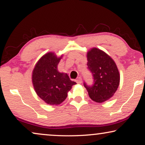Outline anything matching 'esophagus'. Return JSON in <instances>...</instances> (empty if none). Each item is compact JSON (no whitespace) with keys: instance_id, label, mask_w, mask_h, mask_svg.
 Instances as JSON below:
<instances>
[{"instance_id":"obj_1","label":"esophagus","mask_w":145,"mask_h":145,"mask_svg":"<svg viewBox=\"0 0 145 145\" xmlns=\"http://www.w3.org/2000/svg\"><path fill=\"white\" fill-rule=\"evenodd\" d=\"M82 78L81 77H79L76 79V82L78 84H81L82 83Z\"/></svg>"}]
</instances>
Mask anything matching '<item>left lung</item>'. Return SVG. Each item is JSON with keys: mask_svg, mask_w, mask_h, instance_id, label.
Masks as SVG:
<instances>
[{"mask_svg": "<svg viewBox=\"0 0 145 145\" xmlns=\"http://www.w3.org/2000/svg\"><path fill=\"white\" fill-rule=\"evenodd\" d=\"M87 66L92 73L93 84L84 86L91 100L103 103L111 98L119 86L120 75L116 63L108 55L93 48L87 53Z\"/></svg>", "mask_w": 145, "mask_h": 145, "instance_id": "obj_1", "label": "left lung"}]
</instances>
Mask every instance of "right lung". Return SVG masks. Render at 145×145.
<instances>
[{
    "label": "right lung",
    "instance_id": "obj_1",
    "mask_svg": "<svg viewBox=\"0 0 145 145\" xmlns=\"http://www.w3.org/2000/svg\"><path fill=\"white\" fill-rule=\"evenodd\" d=\"M61 57L54 53L44 55L35 64L32 82L35 92L41 99L50 105H58L67 97L68 92L76 82L71 81L67 73L58 72Z\"/></svg>",
    "mask_w": 145,
    "mask_h": 145
}]
</instances>
